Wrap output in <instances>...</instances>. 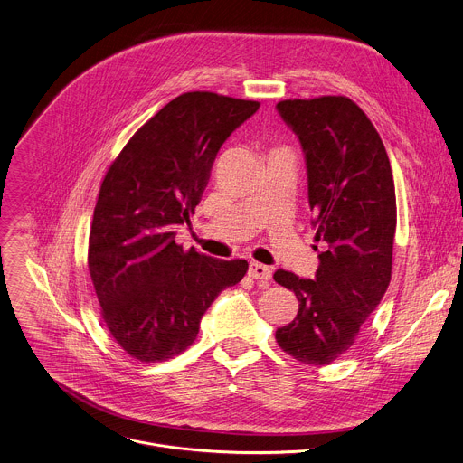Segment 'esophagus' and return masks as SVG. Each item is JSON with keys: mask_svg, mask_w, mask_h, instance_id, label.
<instances>
[{"mask_svg": "<svg viewBox=\"0 0 463 463\" xmlns=\"http://www.w3.org/2000/svg\"><path fill=\"white\" fill-rule=\"evenodd\" d=\"M248 274L255 279H261V281H269L272 278V269L267 267V265H261V263H250V269H248Z\"/></svg>", "mask_w": 463, "mask_h": 463, "instance_id": "1", "label": "esophagus"}]
</instances>
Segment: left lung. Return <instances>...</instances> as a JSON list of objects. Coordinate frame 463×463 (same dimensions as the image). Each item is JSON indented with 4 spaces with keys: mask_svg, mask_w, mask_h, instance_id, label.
Returning <instances> with one entry per match:
<instances>
[{
    "mask_svg": "<svg viewBox=\"0 0 463 463\" xmlns=\"http://www.w3.org/2000/svg\"><path fill=\"white\" fill-rule=\"evenodd\" d=\"M276 109L303 148L311 224L326 242L315 279L276 270L299 301L276 340L296 361L326 366L351 349L390 285L395 185L379 132L351 99H288Z\"/></svg>",
    "mask_w": 463,
    "mask_h": 463,
    "instance_id": "left-lung-1",
    "label": "left lung"
}]
</instances>
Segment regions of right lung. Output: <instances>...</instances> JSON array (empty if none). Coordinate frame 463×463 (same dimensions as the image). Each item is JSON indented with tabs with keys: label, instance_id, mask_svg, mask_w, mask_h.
I'll return each instance as SVG.
<instances>
[{
	"label": "right lung",
	"instance_id": "1",
	"mask_svg": "<svg viewBox=\"0 0 463 463\" xmlns=\"http://www.w3.org/2000/svg\"><path fill=\"white\" fill-rule=\"evenodd\" d=\"M258 109V100L182 93L132 136L102 180L88 269L110 335L141 363L185 351L213 299L248 270L244 260L184 251L175 237L191 222L222 143Z\"/></svg>",
	"mask_w": 463,
	"mask_h": 463
}]
</instances>
